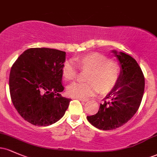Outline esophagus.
<instances>
[{"instance_id": "34e87169", "label": "esophagus", "mask_w": 157, "mask_h": 157, "mask_svg": "<svg viewBox=\"0 0 157 157\" xmlns=\"http://www.w3.org/2000/svg\"><path fill=\"white\" fill-rule=\"evenodd\" d=\"M77 100H79L81 102H86V101H87V100H86V99H80V98H77Z\"/></svg>"}]
</instances>
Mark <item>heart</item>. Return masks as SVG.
Returning <instances> with one entry per match:
<instances>
[{"label": "heart", "instance_id": "b5f03b06", "mask_svg": "<svg viewBox=\"0 0 157 157\" xmlns=\"http://www.w3.org/2000/svg\"><path fill=\"white\" fill-rule=\"evenodd\" d=\"M81 71H88L86 83L74 82L66 89L68 96L86 99L98 92L107 93L116 86L120 74L119 64L105 55L97 52L78 57L75 60ZM77 71L71 62H66L62 68V75L66 81L75 80Z\"/></svg>", "mask_w": 157, "mask_h": 157}]
</instances>
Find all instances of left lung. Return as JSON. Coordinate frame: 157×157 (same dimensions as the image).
Here are the masks:
<instances>
[{"mask_svg":"<svg viewBox=\"0 0 157 157\" xmlns=\"http://www.w3.org/2000/svg\"><path fill=\"white\" fill-rule=\"evenodd\" d=\"M111 52L120 66L119 80L100 105L98 112L87 116L91 125L103 131L116 129L129 121L140 107L145 89V78L137 62L122 52Z\"/></svg>","mask_w":157,"mask_h":157,"instance_id":"8db88e82","label":"left lung"}]
</instances>
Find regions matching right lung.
<instances>
[{"label": "right lung", "instance_id": "add662e5", "mask_svg": "<svg viewBox=\"0 0 157 157\" xmlns=\"http://www.w3.org/2000/svg\"><path fill=\"white\" fill-rule=\"evenodd\" d=\"M65 52L48 48L25 51L12 66L10 91L17 111L29 123L48 126L63 117L71 99L61 96Z\"/></svg>", "mask_w": 157, "mask_h": 157}]
</instances>
